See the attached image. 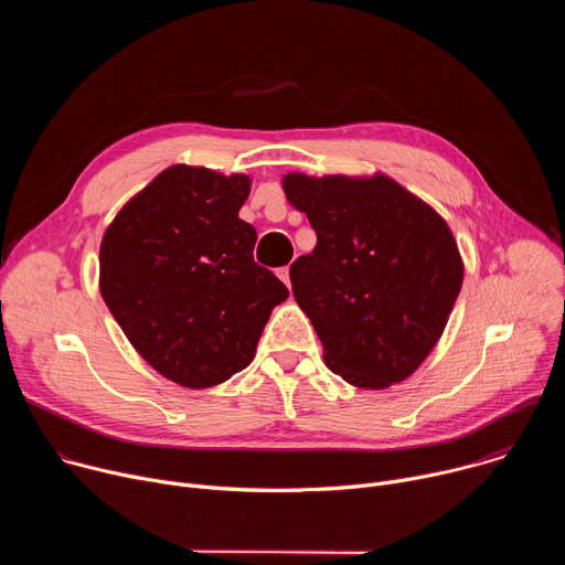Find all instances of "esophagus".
<instances>
[{"label":"esophagus","instance_id":"1","mask_svg":"<svg viewBox=\"0 0 565 565\" xmlns=\"http://www.w3.org/2000/svg\"><path fill=\"white\" fill-rule=\"evenodd\" d=\"M277 275H279V279L290 288V268H288V266H284V268H279V273H277Z\"/></svg>","mask_w":565,"mask_h":565}]
</instances>
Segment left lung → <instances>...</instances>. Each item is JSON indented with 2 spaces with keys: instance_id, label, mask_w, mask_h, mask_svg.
Masks as SVG:
<instances>
[{
  "instance_id": "left-lung-1",
  "label": "left lung",
  "mask_w": 565,
  "mask_h": 565,
  "mask_svg": "<svg viewBox=\"0 0 565 565\" xmlns=\"http://www.w3.org/2000/svg\"><path fill=\"white\" fill-rule=\"evenodd\" d=\"M281 185L317 234L290 281L327 366L371 391L407 380L438 344L462 286L447 221L380 172H290Z\"/></svg>"
}]
</instances>
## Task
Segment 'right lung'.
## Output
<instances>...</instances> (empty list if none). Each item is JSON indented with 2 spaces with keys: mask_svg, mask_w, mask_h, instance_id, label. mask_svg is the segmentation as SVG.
<instances>
[{
  "mask_svg": "<svg viewBox=\"0 0 565 565\" xmlns=\"http://www.w3.org/2000/svg\"><path fill=\"white\" fill-rule=\"evenodd\" d=\"M248 174L172 166L105 230L100 295L160 375L207 388L246 369L288 288L255 264L257 232L238 218Z\"/></svg>",
  "mask_w": 565,
  "mask_h": 565,
  "instance_id": "right-lung-1",
  "label": "right lung"
}]
</instances>
